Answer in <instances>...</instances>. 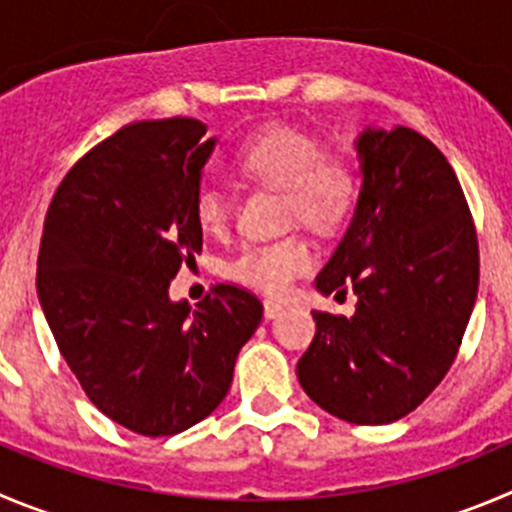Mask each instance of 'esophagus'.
<instances>
[{"instance_id":"esophagus-1","label":"esophagus","mask_w":512,"mask_h":512,"mask_svg":"<svg viewBox=\"0 0 512 512\" xmlns=\"http://www.w3.org/2000/svg\"><path fill=\"white\" fill-rule=\"evenodd\" d=\"M283 305L275 303V300H265V318L267 321H272V318H278L280 313H283Z\"/></svg>"}]
</instances>
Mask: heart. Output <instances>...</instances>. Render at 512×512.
I'll return each mask as SVG.
<instances>
[{
  "label": "heart",
  "mask_w": 512,
  "mask_h": 512,
  "mask_svg": "<svg viewBox=\"0 0 512 512\" xmlns=\"http://www.w3.org/2000/svg\"><path fill=\"white\" fill-rule=\"evenodd\" d=\"M234 164L250 179L285 194V217L315 229L338 227L356 204L358 181L351 164L323 156L321 141L308 131L270 123L247 138ZM229 202L219 186L207 184L197 194V222L207 232H222ZM313 247L303 237H285L267 245L245 247L229 265L237 283L270 295H283L300 275L313 270Z\"/></svg>",
  "instance_id": "obj_1"
}]
</instances>
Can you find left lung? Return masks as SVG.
Here are the masks:
<instances>
[{
  "instance_id": "1",
  "label": "left lung",
  "mask_w": 512,
  "mask_h": 512,
  "mask_svg": "<svg viewBox=\"0 0 512 512\" xmlns=\"http://www.w3.org/2000/svg\"><path fill=\"white\" fill-rule=\"evenodd\" d=\"M358 199L315 290L356 295V313L313 310L298 361L305 394L351 424H391L450 371L475 308L480 257L455 171L412 128L366 126Z\"/></svg>"
}]
</instances>
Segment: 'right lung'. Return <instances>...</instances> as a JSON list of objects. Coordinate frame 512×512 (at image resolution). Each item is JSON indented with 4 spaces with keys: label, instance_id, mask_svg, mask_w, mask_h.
Listing matches in <instances>:
<instances>
[{
    "label": "right lung",
    "instance_id": "right-lung-1",
    "mask_svg": "<svg viewBox=\"0 0 512 512\" xmlns=\"http://www.w3.org/2000/svg\"><path fill=\"white\" fill-rule=\"evenodd\" d=\"M194 118L141 121L85 154L57 186L37 260V298L95 407L146 437L194 427L227 396L262 303L214 285L171 300L202 250L197 194L217 138Z\"/></svg>",
    "mask_w": 512,
    "mask_h": 512
}]
</instances>
